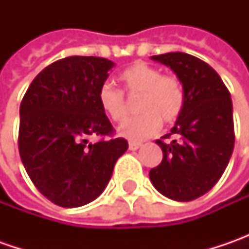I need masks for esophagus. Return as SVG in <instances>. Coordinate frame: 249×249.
<instances>
[{
	"instance_id": "esophagus-1",
	"label": "esophagus",
	"mask_w": 249,
	"mask_h": 249,
	"mask_svg": "<svg viewBox=\"0 0 249 249\" xmlns=\"http://www.w3.org/2000/svg\"><path fill=\"white\" fill-rule=\"evenodd\" d=\"M140 147H141L140 142H136V141H130L129 142V149H131V151H136V149H139Z\"/></svg>"
}]
</instances>
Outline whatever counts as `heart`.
Listing matches in <instances>:
<instances>
[{
	"label": "heart",
	"mask_w": 249,
	"mask_h": 249,
	"mask_svg": "<svg viewBox=\"0 0 249 249\" xmlns=\"http://www.w3.org/2000/svg\"><path fill=\"white\" fill-rule=\"evenodd\" d=\"M120 82L129 95H139V118L126 122L119 129L122 136L141 141L155 134L160 120L173 123L184 108V89L175 74H162L158 68L145 62H136L120 73ZM98 104L110 119L122 123L127 118L129 108L124 94L110 83H104L98 90Z\"/></svg>",
	"instance_id": "obj_1"
}]
</instances>
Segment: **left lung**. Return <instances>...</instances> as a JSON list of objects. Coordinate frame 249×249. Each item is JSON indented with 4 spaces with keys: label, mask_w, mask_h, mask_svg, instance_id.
<instances>
[{
    "label": "left lung",
    "mask_w": 249,
    "mask_h": 249,
    "mask_svg": "<svg viewBox=\"0 0 249 249\" xmlns=\"http://www.w3.org/2000/svg\"><path fill=\"white\" fill-rule=\"evenodd\" d=\"M169 66L184 89V108L170 133L157 140L163 158L149 170L162 196L187 202L215 186L234 148L233 104L220 76L204 61L184 53L154 55ZM175 137L170 143L163 138Z\"/></svg>",
    "instance_id": "left-lung-1"
}]
</instances>
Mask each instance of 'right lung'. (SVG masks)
Segmentation results:
<instances>
[{
	"label": "right lung",
	"mask_w": 249,
	"mask_h": 249,
	"mask_svg": "<svg viewBox=\"0 0 249 249\" xmlns=\"http://www.w3.org/2000/svg\"><path fill=\"white\" fill-rule=\"evenodd\" d=\"M115 63L68 56L36 76L20 104L19 154L36 188L55 205L77 208L101 196L129 144L98 104V90ZM91 135L105 137L91 144Z\"/></svg>",
	"instance_id": "right-lung-1"
}]
</instances>
